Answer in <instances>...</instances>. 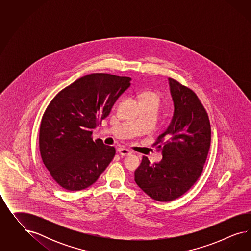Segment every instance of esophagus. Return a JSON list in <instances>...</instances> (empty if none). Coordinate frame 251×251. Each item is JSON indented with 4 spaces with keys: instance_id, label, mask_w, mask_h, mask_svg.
<instances>
[{
    "instance_id": "esophagus-1",
    "label": "esophagus",
    "mask_w": 251,
    "mask_h": 251,
    "mask_svg": "<svg viewBox=\"0 0 251 251\" xmlns=\"http://www.w3.org/2000/svg\"><path fill=\"white\" fill-rule=\"evenodd\" d=\"M118 151H119V153H120L122 156H127V155L131 154V151L129 150V149H127V148H120Z\"/></svg>"
}]
</instances>
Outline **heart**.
<instances>
[{
    "label": "heart",
    "instance_id": "b5f03b06",
    "mask_svg": "<svg viewBox=\"0 0 251 251\" xmlns=\"http://www.w3.org/2000/svg\"><path fill=\"white\" fill-rule=\"evenodd\" d=\"M141 102L143 106L152 108L157 113L165 103V98L159 92L146 91L141 95Z\"/></svg>",
    "mask_w": 251,
    "mask_h": 251
}]
</instances>
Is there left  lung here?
Wrapping results in <instances>:
<instances>
[{
    "label": "left lung",
    "instance_id": "left-lung-1",
    "mask_svg": "<svg viewBox=\"0 0 251 251\" xmlns=\"http://www.w3.org/2000/svg\"><path fill=\"white\" fill-rule=\"evenodd\" d=\"M174 115L153 146L163 159L150 165L146 156L134 172L137 185L158 201H171L186 193L202 172L211 145V124L197 95L169 78Z\"/></svg>",
    "mask_w": 251,
    "mask_h": 251
}]
</instances>
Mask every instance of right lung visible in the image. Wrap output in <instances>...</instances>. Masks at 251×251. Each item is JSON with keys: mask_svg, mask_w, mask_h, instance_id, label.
I'll return each instance as SVG.
<instances>
[{"mask_svg": "<svg viewBox=\"0 0 251 251\" xmlns=\"http://www.w3.org/2000/svg\"><path fill=\"white\" fill-rule=\"evenodd\" d=\"M129 77L91 74L59 92L46 108L39 129V151L59 186L82 190L96 182L114 158L113 146L93 141V129L106 119L130 85Z\"/></svg>", "mask_w": 251, "mask_h": 251, "instance_id": "obj_1", "label": "right lung"}]
</instances>
